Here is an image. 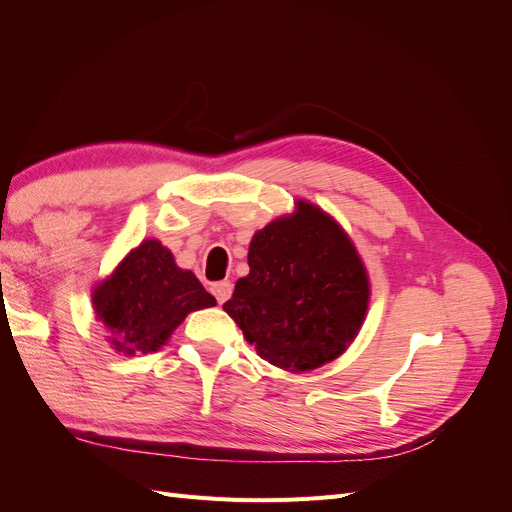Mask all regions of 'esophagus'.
Returning <instances> with one entry per match:
<instances>
[{
  "label": "esophagus",
  "instance_id": "1",
  "mask_svg": "<svg viewBox=\"0 0 512 512\" xmlns=\"http://www.w3.org/2000/svg\"><path fill=\"white\" fill-rule=\"evenodd\" d=\"M211 292L215 294V299H218V303H224V301L230 299L232 284L230 282H218V284L211 286Z\"/></svg>",
  "mask_w": 512,
  "mask_h": 512
}]
</instances>
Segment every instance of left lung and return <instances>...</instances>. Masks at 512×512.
I'll list each match as a JSON object with an SVG mask.
<instances>
[{
  "instance_id": "8db88e82",
  "label": "left lung",
  "mask_w": 512,
  "mask_h": 512,
  "mask_svg": "<svg viewBox=\"0 0 512 512\" xmlns=\"http://www.w3.org/2000/svg\"><path fill=\"white\" fill-rule=\"evenodd\" d=\"M250 273L222 305L260 359L305 374L342 356L359 335L371 282L354 241L331 213L294 209L254 232Z\"/></svg>"
}]
</instances>
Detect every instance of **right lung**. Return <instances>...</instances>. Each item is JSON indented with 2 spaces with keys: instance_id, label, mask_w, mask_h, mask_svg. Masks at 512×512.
<instances>
[{
  "instance_id": "right-lung-1",
  "label": "right lung",
  "mask_w": 512,
  "mask_h": 512,
  "mask_svg": "<svg viewBox=\"0 0 512 512\" xmlns=\"http://www.w3.org/2000/svg\"><path fill=\"white\" fill-rule=\"evenodd\" d=\"M211 294L190 269H181L160 239H143L91 288V305L108 348L134 356L158 352L179 324L213 307Z\"/></svg>"
}]
</instances>
